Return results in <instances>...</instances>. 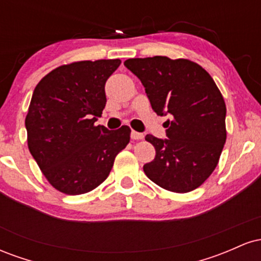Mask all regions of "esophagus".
Masks as SVG:
<instances>
[{
	"mask_svg": "<svg viewBox=\"0 0 261 261\" xmlns=\"http://www.w3.org/2000/svg\"><path fill=\"white\" fill-rule=\"evenodd\" d=\"M131 139H133V140H142L143 139V134L137 133V131L133 130V131H131Z\"/></svg>",
	"mask_w": 261,
	"mask_h": 261,
	"instance_id": "esophagus-1",
	"label": "esophagus"
}]
</instances>
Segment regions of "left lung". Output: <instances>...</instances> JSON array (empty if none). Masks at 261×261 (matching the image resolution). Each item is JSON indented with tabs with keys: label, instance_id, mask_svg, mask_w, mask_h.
I'll return each mask as SVG.
<instances>
[{
	"label": "left lung",
	"instance_id": "1",
	"mask_svg": "<svg viewBox=\"0 0 261 261\" xmlns=\"http://www.w3.org/2000/svg\"><path fill=\"white\" fill-rule=\"evenodd\" d=\"M142 82L152 109L168 115V139L147 135L154 160L143 166L152 181L173 193L199 188L216 168L226 142V104L206 70L187 59L167 56L124 62Z\"/></svg>",
	"mask_w": 261,
	"mask_h": 261
}]
</instances>
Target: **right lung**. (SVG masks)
Listing matches in <instances>:
<instances>
[{"label": "right lung", "mask_w": 261, "mask_h": 261, "mask_svg": "<svg viewBox=\"0 0 261 261\" xmlns=\"http://www.w3.org/2000/svg\"><path fill=\"white\" fill-rule=\"evenodd\" d=\"M121 61H77L56 67L35 87L25 116L28 148L45 178L67 195L88 193L109 175L130 142V127L94 125L107 103L106 82Z\"/></svg>", "instance_id": "add662e5"}]
</instances>
